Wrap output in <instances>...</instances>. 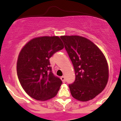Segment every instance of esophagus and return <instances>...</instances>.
Here are the masks:
<instances>
[{"mask_svg":"<svg viewBox=\"0 0 121 121\" xmlns=\"http://www.w3.org/2000/svg\"><path fill=\"white\" fill-rule=\"evenodd\" d=\"M60 79L62 80V81L64 83V82H65V78L64 76L60 77Z\"/></svg>","mask_w":121,"mask_h":121,"instance_id":"obj_1","label":"esophagus"}]
</instances>
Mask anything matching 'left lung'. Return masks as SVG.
I'll return each instance as SVG.
<instances>
[{"instance_id":"1","label":"left lung","mask_w":121,"mask_h":121,"mask_svg":"<svg viewBox=\"0 0 121 121\" xmlns=\"http://www.w3.org/2000/svg\"><path fill=\"white\" fill-rule=\"evenodd\" d=\"M73 65L76 78L69 84L74 98L86 102L102 92L108 79V67L101 50L93 42L79 36H60Z\"/></svg>"}]
</instances>
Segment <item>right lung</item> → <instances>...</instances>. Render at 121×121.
I'll list each match as a JSON object with an SVG mask.
<instances>
[{
	"mask_svg": "<svg viewBox=\"0 0 121 121\" xmlns=\"http://www.w3.org/2000/svg\"><path fill=\"white\" fill-rule=\"evenodd\" d=\"M64 47L58 36H42L30 40L21 50L17 74L23 89L32 98L45 101L57 95L62 82L52 73L49 59Z\"/></svg>",
	"mask_w": 121,
	"mask_h": 121,
	"instance_id": "right-lung-1",
	"label": "right lung"
}]
</instances>
